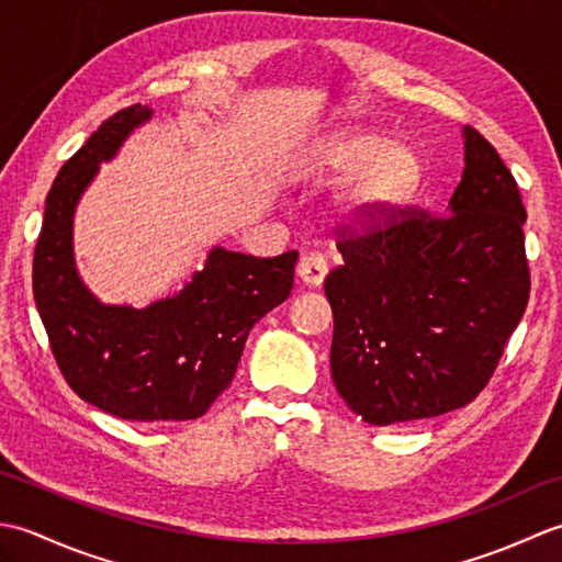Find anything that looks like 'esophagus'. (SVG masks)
Returning <instances> with one entry per match:
<instances>
[{
  "instance_id": "34e87169",
  "label": "esophagus",
  "mask_w": 562,
  "mask_h": 562,
  "mask_svg": "<svg viewBox=\"0 0 562 562\" xmlns=\"http://www.w3.org/2000/svg\"><path fill=\"white\" fill-rule=\"evenodd\" d=\"M328 272V260L324 254H318V250H312V254H304L300 258V266H296V274H300V280L308 288H318L321 282H324Z\"/></svg>"
}]
</instances>
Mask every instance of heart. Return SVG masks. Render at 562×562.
I'll return each mask as SVG.
<instances>
[{
    "label": "heart",
    "mask_w": 562,
    "mask_h": 562,
    "mask_svg": "<svg viewBox=\"0 0 562 562\" xmlns=\"http://www.w3.org/2000/svg\"><path fill=\"white\" fill-rule=\"evenodd\" d=\"M306 171L321 178L350 173L336 195L340 220L367 224L413 193L420 161L408 145L384 142L376 130L345 127L316 142Z\"/></svg>",
    "instance_id": "obj_1"
}]
</instances>
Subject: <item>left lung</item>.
<instances>
[{
  "instance_id": "8db88e82",
  "label": "left lung",
  "mask_w": 562,
  "mask_h": 562,
  "mask_svg": "<svg viewBox=\"0 0 562 562\" xmlns=\"http://www.w3.org/2000/svg\"><path fill=\"white\" fill-rule=\"evenodd\" d=\"M463 173L449 214L391 207L362 234L345 226L330 374L369 425L425 420L471 403L491 381L529 302L527 210L515 176L463 127Z\"/></svg>"
}]
</instances>
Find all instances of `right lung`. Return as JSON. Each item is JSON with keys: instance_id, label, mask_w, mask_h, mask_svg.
Wrapping results in <instances>:
<instances>
[{"instance_id": "obj_1", "label": "right lung", "mask_w": 562, "mask_h": 562, "mask_svg": "<svg viewBox=\"0 0 562 562\" xmlns=\"http://www.w3.org/2000/svg\"><path fill=\"white\" fill-rule=\"evenodd\" d=\"M149 117L139 103L117 111L59 169L33 254V296L81 401L123 420H195L232 384L250 328L290 296L300 254L256 258L217 246L178 294L145 308L101 304L75 268L71 220L101 161Z\"/></svg>"}]
</instances>
